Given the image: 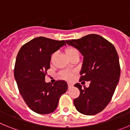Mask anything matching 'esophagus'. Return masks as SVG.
<instances>
[{
	"label": "esophagus",
	"mask_w": 130,
	"mask_h": 130,
	"mask_svg": "<svg viewBox=\"0 0 130 130\" xmlns=\"http://www.w3.org/2000/svg\"><path fill=\"white\" fill-rule=\"evenodd\" d=\"M68 88H71L73 87V84L70 83H68Z\"/></svg>",
	"instance_id": "1"
}]
</instances>
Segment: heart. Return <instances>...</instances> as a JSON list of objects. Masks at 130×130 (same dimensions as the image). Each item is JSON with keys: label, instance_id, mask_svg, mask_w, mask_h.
Masks as SVG:
<instances>
[{"label": "heart", "instance_id": "heart-1", "mask_svg": "<svg viewBox=\"0 0 130 130\" xmlns=\"http://www.w3.org/2000/svg\"><path fill=\"white\" fill-rule=\"evenodd\" d=\"M77 51L76 49H74V48H72V47L67 48V49H66V54L67 56H68V55H71V54L73 53V52H75V51ZM53 57V55L52 56V58ZM62 76L64 77L68 78V79H70L71 77H72L71 73H70L69 72H63V73H62Z\"/></svg>", "mask_w": 130, "mask_h": 130}]
</instances>
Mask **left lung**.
Wrapping results in <instances>:
<instances>
[{"label":"left lung","mask_w":130,"mask_h":130,"mask_svg":"<svg viewBox=\"0 0 130 130\" xmlns=\"http://www.w3.org/2000/svg\"><path fill=\"white\" fill-rule=\"evenodd\" d=\"M83 56L80 81H90L87 88L79 83L80 95L73 103L85 115H94L104 110L111 101L120 75L119 58L112 43L98 34H88L77 40H66Z\"/></svg>","instance_id":"1"}]
</instances>
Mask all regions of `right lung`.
<instances>
[{
  "label": "right lung",
  "instance_id": "obj_1",
  "mask_svg": "<svg viewBox=\"0 0 130 130\" xmlns=\"http://www.w3.org/2000/svg\"><path fill=\"white\" fill-rule=\"evenodd\" d=\"M63 45H66L64 40L40 36L23 45L17 55L15 79L26 105L36 113L45 115L55 111L60 97L68 90L64 80L53 85L45 81L51 55Z\"/></svg>",
  "mask_w": 130,
  "mask_h": 130
}]
</instances>
